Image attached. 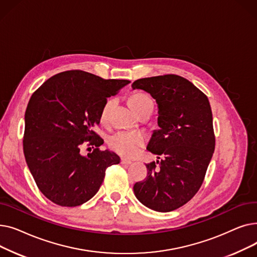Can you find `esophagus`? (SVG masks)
<instances>
[{
    "label": "esophagus",
    "mask_w": 257,
    "mask_h": 257,
    "mask_svg": "<svg viewBox=\"0 0 257 257\" xmlns=\"http://www.w3.org/2000/svg\"><path fill=\"white\" fill-rule=\"evenodd\" d=\"M120 164H121V165H127V166H129V165H131L132 163H131L130 160L126 159V158H121V159H120Z\"/></svg>",
    "instance_id": "34e87169"
}]
</instances>
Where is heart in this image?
Returning a JSON list of instances; mask_svg holds the SVG:
<instances>
[{"label": "heart", "mask_w": 257, "mask_h": 257, "mask_svg": "<svg viewBox=\"0 0 257 257\" xmlns=\"http://www.w3.org/2000/svg\"><path fill=\"white\" fill-rule=\"evenodd\" d=\"M152 102L151 98L145 93H136L129 99V104L131 108H137L146 103ZM112 100H108L101 110L100 119L101 121H106L109 112ZM146 138L143 133L136 131H118L107 139V143L111 149L118 154L131 157L136 155L139 148L145 144Z\"/></svg>", "instance_id": "heart-1"}]
</instances>
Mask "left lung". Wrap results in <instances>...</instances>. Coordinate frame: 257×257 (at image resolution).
<instances>
[{"instance_id":"obj_1","label":"left lung","mask_w":257,"mask_h":257,"mask_svg":"<svg viewBox=\"0 0 257 257\" xmlns=\"http://www.w3.org/2000/svg\"><path fill=\"white\" fill-rule=\"evenodd\" d=\"M132 89H143L156 100L158 130L147 150L163 156L146 165L147 177L133 186L148 208L168 212L187 203L203 183L214 151L212 112L205 94L177 75L134 81ZM158 156V158H160Z\"/></svg>"}]
</instances>
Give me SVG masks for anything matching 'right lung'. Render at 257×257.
Returning a JSON list of instances; mask_svg holds the SVG:
<instances>
[{
    "label": "right lung",
    "instance_id": "1",
    "mask_svg": "<svg viewBox=\"0 0 257 257\" xmlns=\"http://www.w3.org/2000/svg\"><path fill=\"white\" fill-rule=\"evenodd\" d=\"M129 83L74 70L51 77L31 96L24 154L39 191L55 204L85 203L99 191L106 169L119 164L114 152L99 149L104 141L93 128L107 98ZM84 141L96 147L86 157L79 151Z\"/></svg>",
    "mask_w": 257,
    "mask_h": 257
}]
</instances>
